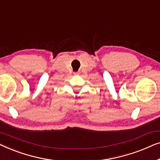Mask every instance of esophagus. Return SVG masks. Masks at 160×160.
<instances>
[{
	"label": "esophagus",
	"mask_w": 160,
	"mask_h": 160,
	"mask_svg": "<svg viewBox=\"0 0 160 160\" xmlns=\"http://www.w3.org/2000/svg\"><path fill=\"white\" fill-rule=\"evenodd\" d=\"M74 75H78V74H79L80 73V72H74Z\"/></svg>",
	"instance_id": "34e87169"
}]
</instances>
